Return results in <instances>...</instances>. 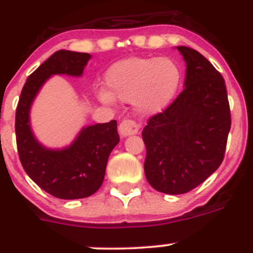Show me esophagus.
<instances>
[{
	"label": "esophagus",
	"instance_id": "1",
	"mask_svg": "<svg viewBox=\"0 0 253 253\" xmlns=\"http://www.w3.org/2000/svg\"><path fill=\"white\" fill-rule=\"evenodd\" d=\"M138 130H139V125L134 122V120H123L119 125V133L122 137H128V135L137 134Z\"/></svg>",
	"mask_w": 253,
	"mask_h": 253
}]
</instances>
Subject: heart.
<instances>
[{"label":"heart","instance_id":"heart-1","mask_svg":"<svg viewBox=\"0 0 253 253\" xmlns=\"http://www.w3.org/2000/svg\"><path fill=\"white\" fill-rule=\"evenodd\" d=\"M105 82L109 91L101 88L99 99L113 104L114 97L133 102L142 114L165 110L180 90L182 72L169 58H126L107 69Z\"/></svg>","mask_w":253,"mask_h":253}]
</instances>
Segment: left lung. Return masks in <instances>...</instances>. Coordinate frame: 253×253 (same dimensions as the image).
Here are the masks:
<instances>
[{
  "label": "left lung",
  "mask_w": 253,
  "mask_h": 253,
  "mask_svg": "<svg viewBox=\"0 0 253 253\" xmlns=\"http://www.w3.org/2000/svg\"><path fill=\"white\" fill-rule=\"evenodd\" d=\"M186 62L185 90L142 131L144 173L153 189L189 193L216 171L227 146L231 110L222 75L195 49L177 46Z\"/></svg>",
  "instance_id": "1"
}]
</instances>
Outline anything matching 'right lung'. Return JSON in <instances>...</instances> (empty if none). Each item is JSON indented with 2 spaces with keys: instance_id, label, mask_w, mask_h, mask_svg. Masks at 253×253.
<instances>
[{
  "instance_id": "obj_1",
  "label": "right lung",
  "mask_w": 253,
  "mask_h": 253,
  "mask_svg": "<svg viewBox=\"0 0 253 253\" xmlns=\"http://www.w3.org/2000/svg\"><path fill=\"white\" fill-rule=\"evenodd\" d=\"M88 53L58 50L31 73L16 107L15 131L20 162L29 177L50 195L64 200L95 194L102 185L107 158L119 143L118 123L88 125L63 149H48L35 139L30 107L44 82L53 75L80 77L90 60Z\"/></svg>"
}]
</instances>
